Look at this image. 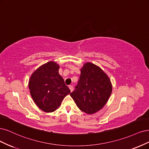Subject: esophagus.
Wrapping results in <instances>:
<instances>
[{"label": "esophagus", "instance_id": "esophagus-1", "mask_svg": "<svg viewBox=\"0 0 149 149\" xmlns=\"http://www.w3.org/2000/svg\"><path fill=\"white\" fill-rule=\"evenodd\" d=\"M69 89H70V92H72V91L74 90V87H73V86H72V85H69Z\"/></svg>", "mask_w": 149, "mask_h": 149}]
</instances>
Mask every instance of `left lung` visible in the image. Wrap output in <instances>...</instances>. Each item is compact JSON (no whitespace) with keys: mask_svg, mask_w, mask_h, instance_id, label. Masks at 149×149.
Listing matches in <instances>:
<instances>
[{"mask_svg":"<svg viewBox=\"0 0 149 149\" xmlns=\"http://www.w3.org/2000/svg\"><path fill=\"white\" fill-rule=\"evenodd\" d=\"M75 90L70 95L78 108L92 114L102 109L112 92V84L103 70L91 62L85 63Z\"/></svg>","mask_w":149,"mask_h":149,"instance_id":"left-lung-1","label":"left lung"}]
</instances>
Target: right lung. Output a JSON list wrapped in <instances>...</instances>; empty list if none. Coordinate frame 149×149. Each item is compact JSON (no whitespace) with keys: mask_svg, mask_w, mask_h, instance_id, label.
Returning <instances> with one entry per match:
<instances>
[{"mask_svg":"<svg viewBox=\"0 0 149 149\" xmlns=\"http://www.w3.org/2000/svg\"><path fill=\"white\" fill-rule=\"evenodd\" d=\"M59 65L54 61L42 65L33 72L28 83L31 97L43 111L53 112L70 93L59 74Z\"/></svg>","mask_w":149,"mask_h":149,"instance_id":"obj_1","label":"right lung"}]
</instances>
